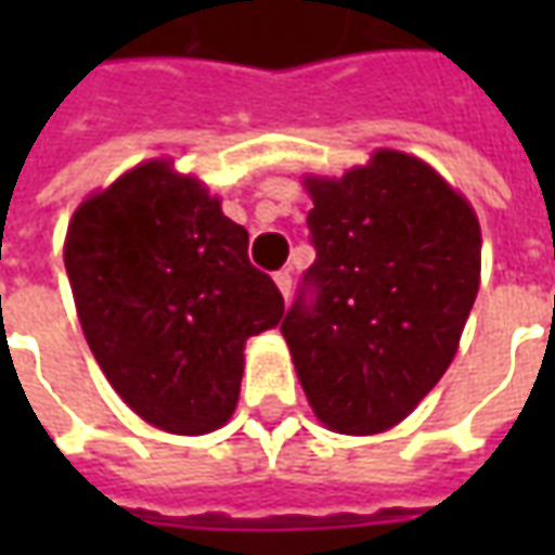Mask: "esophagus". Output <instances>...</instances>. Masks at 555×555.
Here are the masks:
<instances>
[{
    "instance_id": "obj_1",
    "label": "esophagus",
    "mask_w": 555,
    "mask_h": 555,
    "mask_svg": "<svg viewBox=\"0 0 555 555\" xmlns=\"http://www.w3.org/2000/svg\"><path fill=\"white\" fill-rule=\"evenodd\" d=\"M273 279H276V285H279V291H282V297L288 300V297H291V282H294V279H291V270H279Z\"/></svg>"
}]
</instances>
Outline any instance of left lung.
Returning a JSON list of instances; mask_svg holds the SVG:
<instances>
[{
	"instance_id": "left-lung-1",
	"label": "left lung",
	"mask_w": 555,
	"mask_h": 555,
	"mask_svg": "<svg viewBox=\"0 0 555 555\" xmlns=\"http://www.w3.org/2000/svg\"><path fill=\"white\" fill-rule=\"evenodd\" d=\"M306 186L314 264L282 336L314 416L338 434H377L452 362L478 291V219L428 163L398 151Z\"/></svg>"
}]
</instances>
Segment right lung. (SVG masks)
Returning <instances> with one entry per match:
<instances>
[{"instance_id":"right-lung-1","label":"right lung","mask_w":555,"mask_h":555,"mask_svg":"<svg viewBox=\"0 0 555 555\" xmlns=\"http://www.w3.org/2000/svg\"><path fill=\"white\" fill-rule=\"evenodd\" d=\"M246 246V229L163 159L121 175L70 219L65 267L91 353L127 408L169 434L229 422L246 338L285 314Z\"/></svg>"}]
</instances>
